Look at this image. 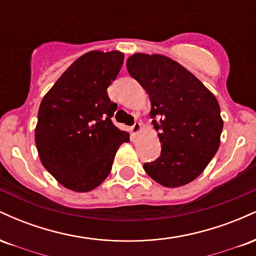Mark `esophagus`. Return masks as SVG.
Wrapping results in <instances>:
<instances>
[{
  "label": "esophagus",
  "instance_id": "34e87169",
  "mask_svg": "<svg viewBox=\"0 0 256 256\" xmlns=\"http://www.w3.org/2000/svg\"><path fill=\"white\" fill-rule=\"evenodd\" d=\"M140 128H142V125H140V122H134V124L131 126L132 134H138V132L140 131Z\"/></svg>",
  "mask_w": 256,
  "mask_h": 256
}]
</instances>
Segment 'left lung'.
Here are the masks:
<instances>
[{
	"label": "left lung",
	"instance_id": "obj_1",
	"mask_svg": "<svg viewBox=\"0 0 256 256\" xmlns=\"http://www.w3.org/2000/svg\"><path fill=\"white\" fill-rule=\"evenodd\" d=\"M132 78L152 104L150 116L160 130L161 154L143 166L150 178L177 188L198 178L220 144L222 119L216 96L192 72L164 55L134 54L126 61Z\"/></svg>",
	"mask_w": 256,
	"mask_h": 256
}]
</instances>
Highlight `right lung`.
<instances>
[{
  "label": "right lung",
  "mask_w": 256,
  "mask_h": 256,
  "mask_svg": "<svg viewBox=\"0 0 256 256\" xmlns=\"http://www.w3.org/2000/svg\"><path fill=\"white\" fill-rule=\"evenodd\" d=\"M124 62L120 52H89L73 62L46 94L34 131L38 155L61 185L78 192L98 188L116 152L130 137L112 122L118 106L107 88Z\"/></svg>",
  "instance_id": "right-lung-1"
}]
</instances>
